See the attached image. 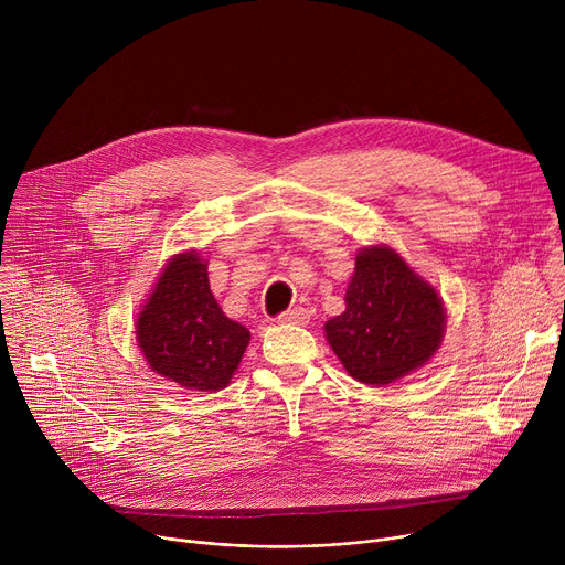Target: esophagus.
Masks as SVG:
<instances>
[{
	"mask_svg": "<svg viewBox=\"0 0 565 565\" xmlns=\"http://www.w3.org/2000/svg\"><path fill=\"white\" fill-rule=\"evenodd\" d=\"M279 321H284V324H308V319H310V315H308V310L306 308H301V306H295V308H288V310H284L279 317H277Z\"/></svg>",
	"mask_w": 565,
	"mask_h": 565,
	"instance_id": "1",
	"label": "esophagus"
}]
</instances>
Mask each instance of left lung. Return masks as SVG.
<instances>
[{"label":"left lung","instance_id":"1","mask_svg":"<svg viewBox=\"0 0 565 565\" xmlns=\"http://www.w3.org/2000/svg\"><path fill=\"white\" fill-rule=\"evenodd\" d=\"M347 310L329 319L327 340L364 384H388L423 366L440 347L445 308L391 248H364L347 288Z\"/></svg>","mask_w":565,"mask_h":565}]
</instances>
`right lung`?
<instances>
[{
  "label": "right lung",
  "mask_w": 565,
  "mask_h": 565,
  "mask_svg": "<svg viewBox=\"0 0 565 565\" xmlns=\"http://www.w3.org/2000/svg\"><path fill=\"white\" fill-rule=\"evenodd\" d=\"M136 338L149 366L194 391L230 384L250 331L218 308L207 279V264L196 253L179 255L142 306Z\"/></svg>",
  "instance_id": "right-lung-1"
}]
</instances>
